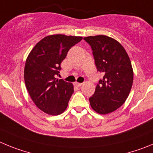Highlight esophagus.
Wrapping results in <instances>:
<instances>
[{
  "instance_id": "1",
  "label": "esophagus",
  "mask_w": 153,
  "mask_h": 153,
  "mask_svg": "<svg viewBox=\"0 0 153 153\" xmlns=\"http://www.w3.org/2000/svg\"><path fill=\"white\" fill-rule=\"evenodd\" d=\"M75 85H76L77 87H82V85H83V84H82V83H78V82H75Z\"/></svg>"
}]
</instances>
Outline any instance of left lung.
<instances>
[{
  "instance_id": "obj_1",
  "label": "left lung",
  "mask_w": 153,
  "mask_h": 153,
  "mask_svg": "<svg viewBox=\"0 0 153 153\" xmlns=\"http://www.w3.org/2000/svg\"><path fill=\"white\" fill-rule=\"evenodd\" d=\"M91 46L97 71L103 75L89 97L92 109L100 114L116 111L124 104L133 81L131 62L124 48L104 35L84 38Z\"/></svg>"
}]
</instances>
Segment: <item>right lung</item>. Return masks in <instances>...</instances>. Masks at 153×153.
<instances>
[{
	"instance_id": "obj_1",
	"label": "right lung",
	"mask_w": 153,
	"mask_h": 153,
	"mask_svg": "<svg viewBox=\"0 0 153 153\" xmlns=\"http://www.w3.org/2000/svg\"><path fill=\"white\" fill-rule=\"evenodd\" d=\"M82 39L62 34L45 37L34 46L27 59L24 81L30 97L38 108L50 115L65 111L74 92L73 85L59 75L61 63L68 50Z\"/></svg>"
}]
</instances>
